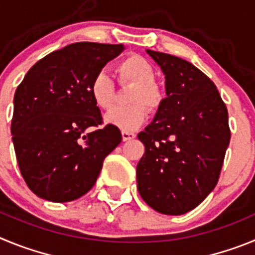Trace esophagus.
I'll return each mask as SVG.
<instances>
[{
    "mask_svg": "<svg viewBox=\"0 0 255 255\" xmlns=\"http://www.w3.org/2000/svg\"><path fill=\"white\" fill-rule=\"evenodd\" d=\"M135 138V134L131 131H123V139L124 141H128V140H131V139Z\"/></svg>",
    "mask_w": 255,
    "mask_h": 255,
    "instance_id": "34e87169",
    "label": "esophagus"
}]
</instances>
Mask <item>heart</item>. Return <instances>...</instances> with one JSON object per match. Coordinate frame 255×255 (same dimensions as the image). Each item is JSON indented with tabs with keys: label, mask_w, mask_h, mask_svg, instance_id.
Segmentation results:
<instances>
[{
	"label": "heart",
	"mask_w": 255,
	"mask_h": 255,
	"mask_svg": "<svg viewBox=\"0 0 255 255\" xmlns=\"http://www.w3.org/2000/svg\"><path fill=\"white\" fill-rule=\"evenodd\" d=\"M120 83L132 84L128 93V102L131 105L114 108L106 115V123L123 131L138 129L147 120L148 111H157L164 100V92L154 82L155 70L143 56L131 55L119 61L115 67ZM94 105L101 110H110L115 102V83L106 71H100L92 79L89 87Z\"/></svg>",
	"instance_id": "obj_1"
}]
</instances>
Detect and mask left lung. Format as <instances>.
Returning a JSON list of instances; mask_svg holds the SVG:
<instances>
[{"instance_id": "left-lung-1", "label": "left lung", "mask_w": 255, "mask_h": 255, "mask_svg": "<svg viewBox=\"0 0 255 255\" xmlns=\"http://www.w3.org/2000/svg\"><path fill=\"white\" fill-rule=\"evenodd\" d=\"M166 76L154 120L138 138L145 153L136 167L140 197L154 211L179 216L199 206L217 185L231 131L215 83L176 56L147 49Z\"/></svg>"}]
</instances>
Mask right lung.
Listing matches in <instances>:
<instances>
[{
    "label": "right lung",
    "mask_w": 255,
    "mask_h": 255,
    "mask_svg": "<svg viewBox=\"0 0 255 255\" xmlns=\"http://www.w3.org/2000/svg\"><path fill=\"white\" fill-rule=\"evenodd\" d=\"M123 51V44H69L40 58L17 87L12 143L21 176L39 198L64 203L87 194L123 140L116 126L99 128L89 92L94 75Z\"/></svg>",
    "instance_id": "1"
}]
</instances>
